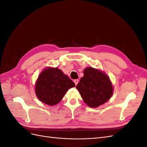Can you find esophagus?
Returning <instances> with one entry per match:
<instances>
[{
  "instance_id": "esophagus-1",
  "label": "esophagus",
  "mask_w": 147,
  "mask_h": 147,
  "mask_svg": "<svg viewBox=\"0 0 147 147\" xmlns=\"http://www.w3.org/2000/svg\"><path fill=\"white\" fill-rule=\"evenodd\" d=\"M74 83H75V85H77V84H78V82H79V80L78 79H76V80H74Z\"/></svg>"
}]
</instances>
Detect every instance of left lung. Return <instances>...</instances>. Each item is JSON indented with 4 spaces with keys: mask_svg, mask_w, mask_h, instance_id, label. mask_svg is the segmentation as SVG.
Segmentation results:
<instances>
[{
    "mask_svg": "<svg viewBox=\"0 0 147 147\" xmlns=\"http://www.w3.org/2000/svg\"><path fill=\"white\" fill-rule=\"evenodd\" d=\"M83 74L76 88L86 104L96 108L107 102L113 92L108 75L90 67L84 69Z\"/></svg>",
    "mask_w": 147,
    "mask_h": 147,
    "instance_id": "8db88e82",
    "label": "left lung"
}]
</instances>
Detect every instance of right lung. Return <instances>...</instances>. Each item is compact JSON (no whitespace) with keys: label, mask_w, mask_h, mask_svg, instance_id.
Listing matches in <instances>:
<instances>
[{"label":"right lung","mask_w":147,"mask_h":147,"mask_svg":"<svg viewBox=\"0 0 147 147\" xmlns=\"http://www.w3.org/2000/svg\"><path fill=\"white\" fill-rule=\"evenodd\" d=\"M75 86V83L61 70L48 67L39 75L35 91L40 100L52 106L58 104L67 91Z\"/></svg>","instance_id":"add662e5"}]
</instances>
